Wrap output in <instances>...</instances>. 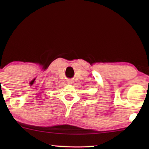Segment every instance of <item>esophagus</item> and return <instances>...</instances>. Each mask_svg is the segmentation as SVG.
<instances>
[{
	"mask_svg": "<svg viewBox=\"0 0 149 149\" xmlns=\"http://www.w3.org/2000/svg\"><path fill=\"white\" fill-rule=\"evenodd\" d=\"M67 83H68V84H72V81H71V80H69V81H67Z\"/></svg>",
	"mask_w": 149,
	"mask_h": 149,
	"instance_id": "1",
	"label": "esophagus"
}]
</instances>
